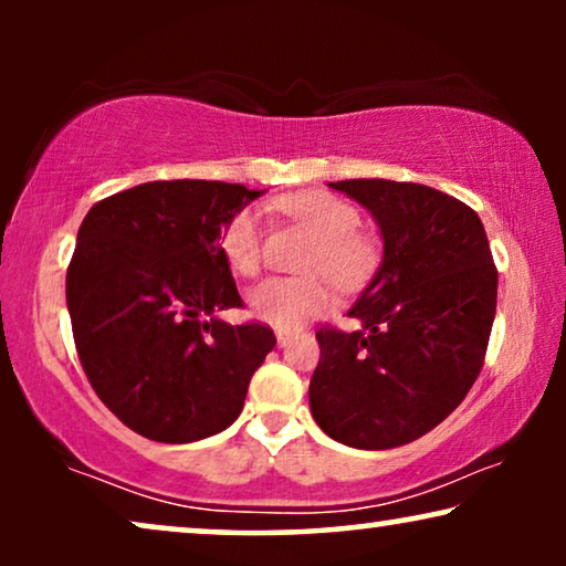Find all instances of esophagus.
<instances>
[{
  "label": "esophagus",
  "mask_w": 566,
  "mask_h": 566,
  "mask_svg": "<svg viewBox=\"0 0 566 566\" xmlns=\"http://www.w3.org/2000/svg\"><path fill=\"white\" fill-rule=\"evenodd\" d=\"M275 337H277V347H289V345L293 343V337H296V335H293L291 329H277Z\"/></svg>",
  "instance_id": "esophagus-1"
}]
</instances>
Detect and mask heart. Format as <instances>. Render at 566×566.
<instances>
[{
    "label": "heart",
    "mask_w": 566,
    "mask_h": 566,
    "mask_svg": "<svg viewBox=\"0 0 566 566\" xmlns=\"http://www.w3.org/2000/svg\"><path fill=\"white\" fill-rule=\"evenodd\" d=\"M277 208L314 237L304 258V277H270L250 291L247 304L254 319L275 329H298L332 306V285L355 289L376 268L374 239L360 234L358 208L332 192H304L285 198ZM231 273L252 277L262 268V221L252 208L231 216L219 237ZM324 274L328 276L323 277Z\"/></svg>",
    "instance_id": "b5f03b06"
}]
</instances>
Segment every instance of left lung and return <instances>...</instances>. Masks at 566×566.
I'll return each instance as SVG.
<instances>
[{
  "mask_svg": "<svg viewBox=\"0 0 566 566\" xmlns=\"http://www.w3.org/2000/svg\"><path fill=\"white\" fill-rule=\"evenodd\" d=\"M374 216L384 260L347 316L322 327L308 405L329 438L386 451L422 438L461 405L484 366L497 268L479 216L436 188L329 182Z\"/></svg>",
  "mask_w": 566,
  "mask_h": 566,
  "instance_id": "8db88e82",
  "label": "left lung"
}]
</instances>
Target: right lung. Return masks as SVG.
<instances>
[{
  "label": "right lung",
  "instance_id": "1",
  "mask_svg": "<svg viewBox=\"0 0 566 566\" xmlns=\"http://www.w3.org/2000/svg\"><path fill=\"white\" fill-rule=\"evenodd\" d=\"M260 190L157 180L84 216L66 270L74 345L92 389L123 424L157 443L227 430L275 347L268 324H229L242 306L219 237Z\"/></svg>",
  "mask_w": 566,
  "mask_h": 566
}]
</instances>
